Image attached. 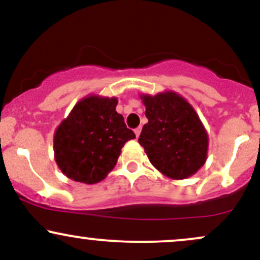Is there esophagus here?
I'll use <instances>...</instances> for the list:
<instances>
[{
	"instance_id": "1",
	"label": "esophagus",
	"mask_w": 260,
	"mask_h": 260,
	"mask_svg": "<svg viewBox=\"0 0 260 260\" xmlns=\"http://www.w3.org/2000/svg\"><path fill=\"white\" fill-rule=\"evenodd\" d=\"M140 132H142V127H137L136 129H134V133H136V137H137V138H139Z\"/></svg>"
}]
</instances>
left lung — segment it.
Masks as SVG:
<instances>
[{
  "instance_id": "8db88e82",
  "label": "left lung",
  "mask_w": 260,
  "mask_h": 260,
  "mask_svg": "<svg viewBox=\"0 0 260 260\" xmlns=\"http://www.w3.org/2000/svg\"><path fill=\"white\" fill-rule=\"evenodd\" d=\"M140 99L148 123L138 142L151 165L171 180L194 175L207 161L209 137L193 106L172 90Z\"/></svg>"
}]
</instances>
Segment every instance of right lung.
I'll use <instances>...</instances> for the list:
<instances>
[{
  "instance_id": "obj_1",
  "label": "right lung",
  "mask_w": 260,
  "mask_h": 260,
  "mask_svg": "<svg viewBox=\"0 0 260 260\" xmlns=\"http://www.w3.org/2000/svg\"><path fill=\"white\" fill-rule=\"evenodd\" d=\"M117 103L115 96L88 95L56 128L55 161L68 178L86 184L103 181L115 168L124 143L136 138L116 111Z\"/></svg>"
}]
</instances>
